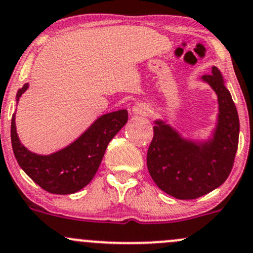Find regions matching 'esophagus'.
<instances>
[{"instance_id": "esophagus-1", "label": "esophagus", "mask_w": 253, "mask_h": 253, "mask_svg": "<svg viewBox=\"0 0 253 253\" xmlns=\"http://www.w3.org/2000/svg\"><path fill=\"white\" fill-rule=\"evenodd\" d=\"M132 111H133L134 115L148 116L149 114L151 113V109L150 106L145 104V103H137V104L133 106V109H132Z\"/></svg>"}]
</instances>
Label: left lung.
Listing matches in <instances>:
<instances>
[{"mask_svg": "<svg viewBox=\"0 0 253 253\" xmlns=\"http://www.w3.org/2000/svg\"><path fill=\"white\" fill-rule=\"evenodd\" d=\"M203 81L216 92L218 116L212 137L193 140L156 120L148 149L149 173L162 191L179 200L198 199L222 185L233 169L239 143L238 111L218 68Z\"/></svg>", "mask_w": 253, "mask_h": 253, "instance_id": "1", "label": "left lung"}]
</instances>
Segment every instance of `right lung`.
I'll return each instance as SVG.
<instances>
[{"label":"right lung","mask_w":253,"mask_h":253,"mask_svg":"<svg viewBox=\"0 0 253 253\" xmlns=\"http://www.w3.org/2000/svg\"><path fill=\"white\" fill-rule=\"evenodd\" d=\"M29 88L25 84L17 93V103ZM127 110L108 113L98 118L75 142L49 155H39L21 144L12 116L10 139L19 166L36 184L48 193L66 195L81 190L93 179L109 142L126 125Z\"/></svg>","instance_id":"obj_1"}]
</instances>
